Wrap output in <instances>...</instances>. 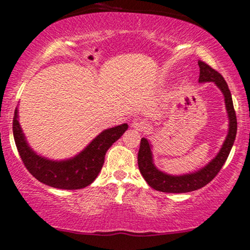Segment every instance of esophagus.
Returning <instances> with one entry per match:
<instances>
[{"instance_id": "1", "label": "esophagus", "mask_w": 250, "mask_h": 250, "mask_svg": "<svg viewBox=\"0 0 250 250\" xmlns=\"http://www.w3.org/2000/svg\"><path fill=\"white\" fill-rule=\"evenodd\" d=\"M146 121L141 118H136L131 122V127L136 129V130H143V129L146 128Z\"/></svg>"}]
</instances>
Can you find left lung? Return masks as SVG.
Here are the masks:
<instances>
[{
  "mask_svg": "<svg viewBox=\"0 0 250 250\" xmlns=\"http://www.w3.org/2000/svg\"><path fill=\"white\" fill-rule=\"evenodd\" d=\"M200 65V83H209L212 82L216 86L222 91L224 100H225V107L227 116H229V131L220 147L219 152L202 168L195 170L191 173H186L181 175H172L160 170L154 165L152 145L150 141L143 137L141 140V146L138 151V168H140L141 174L143 175L145 181L151 188L156 189L158 191L163 192H189L197 190L205 185H208L212 179L218 174L220 168L225 164L227 157L230 152L233 144H234L236 129H238V123H236V115L234 107H233L232 94L227 85L226 81L219 72L214 70L208 65L207 63L198 61Z\"/></svg>",
  "mask_w": 250,
  "mask_h": 250,
  "instance_id": "left-lung-1",
  "label": "left lung"
}]
</instances>
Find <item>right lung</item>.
I'll use <instances>...</instances> for the list:
<instances>
[{"mask_svg": "<svg viewBox=\"0 0 250 250\" xmlns=\"http://www.w3.org/2000/svg\"><path fill=\"white\" fill-rule=\"evenodd\" d=\"M18 118V107H16L12 131L25 167L40 182L49 187L69 190L85 188L96 180L103 168L107 150L128 129L127 123L105 129L76 156L63 160H53L40 156L30 146Z\"/></svg>", "mask_w": 250, "mask_h": 250, "instance_id": "obj_1", "label": "right lung"}]
</instances>
